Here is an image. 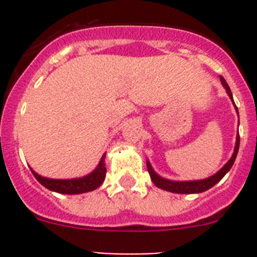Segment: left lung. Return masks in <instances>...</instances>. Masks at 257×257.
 Segmentation results:
<instances>
[{"mask_svg":"<svg viewBox=\"0 0 257 257\" xmlns=\"http://www.w3.org/2000/svg\"><path fill=\"white\" fill-rule=\"evenodd\" d=\"M220 81H221L222 86L225 87L226 92H228L229 97L231 99V101L234 103L233 100V95H231L230 88H229L228 83L221 76H220ZM237 109V106H235ZM237 113H238V109H237ZM238 149H239V134L237 135V142H235V148H234V153L231 156L230 160L225 163V166L222 167L221 170L216 172L215 175L210 176L207 179H203V180H194V181H172V180H167V179H163L161 178L160 175H157L154 172V170L152 169L151 163L147 161V167H148V172L151 175V179L153 181V184L156 187L161 188L163 190H167V192H171V193H179V194H193V193H202L205 192V190L210 189L212 188L215 184L219 183L224 176H225L226 172L231 169V166L234 163L235 161V157L238 154Z\"/></svg>","mask_w":257,"mask_h":257,"instance_id":"obj_1","label":"left lung"}]
</instances>
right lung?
I'll list each match as a JSON object with an SVG mask.
<instances>
[{
  "label": "right lung",
  "instance_id": "right-lung-1",
  "mask_svg": "<svg viewBox=\"0 0 257 257\" xmlns=\"http://www.w3.org/2000/svg\"><path fill=\"white\" fill-rule=\"evenodd\" d=\"M105 154H103L100 162L97 165L96 169L91 172V174L86 175L83 178L78 179H67V180H58V179H49L44 178L38 175L31 169L33 172L35 178L40 181L45 188L52 190V192L61 193V194H81V193L91 192L99 188L103 184L104 179H105L106 169H105Z\"/></svg>",
  "mask_w": 257,
  "mask_h": 257
}]
</instances>
